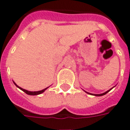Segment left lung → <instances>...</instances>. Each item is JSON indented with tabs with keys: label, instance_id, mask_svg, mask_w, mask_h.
<instances>
[{
	"label": "left lung",
	"instance_id": "1",
	"mask_svg": "<svg viewBox=\"0 0 130 130\" xmlns=\"http://www.w3.org/2000/svg\"><path fill=\"white\" fill-rule=\"evenodd\" d=\"M112 88H113V87H112ZM112 88H111V89H112ZM111 89H109V90H107V92H104V93H103V94H91V93H89V92H85H85H86V93H87V94H88L94 95V96H103V95L106 94L107 93V92H109V91H110V90H111Z\"/></svg>",
	"mask_w": 130,
	"mask_h": 130
}]
</instances>
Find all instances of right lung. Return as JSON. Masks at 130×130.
Listing matches in <instances>:
<instances>
[{"label":"right lung","mask_w":130,"mask_h":130,"mask_svg":"<svg viewBox=\"0 0 130 130\" xmlns=\"http://www.w3.org/2000/svg\"><path fill=\"white\" fill-rule=\"evenodd\" d=\"M13 82H14V81H13ZM14 85H16V87H19V89H21L22 91H23L24 92H25V93H26V94H28V95H32V96H34V95L41 94H42V93H43V92H45V91L46 89H47L48 87H47V88H45V89H42V90H41V91H38V92H30V91H28V90H26V89H23V88H21V87H19V86H18V85H16V83H14Z\"/></svg>","instance_id":"right-lung-1"}]
</instances>
